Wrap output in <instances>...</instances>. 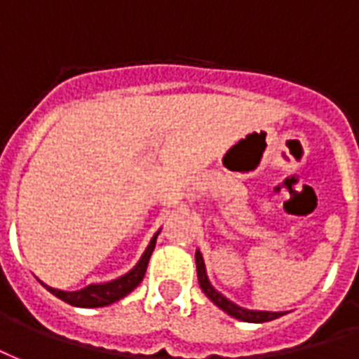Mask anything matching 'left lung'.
I'll return each mask as SVG.
<instances>
[{
	"label": "left lung",
	"mask_w": 359,
	"mask_h": 359,
	"mask_svg": "<svg viewBox=\"0 0 359 359\" xmlns=\"http://www.w3.org/2000/svg\"><path fill=\"white\" fill-rule=\"evenodd\" d=\"M195 262H197L198 285H201L203 292L210 298L214 304L218 306L219 310H224L226 313H229L231 318L247 321V323H264V321H271V319H277L283 316V312H260V310H247V308H241V306L233 304L231 300H227L222 292H218V290L210 285L208 276H206L205 260H203V255H201L198 250L195 252Z\"/></svg>",
	"instance_id": "1"
}]
</instances>
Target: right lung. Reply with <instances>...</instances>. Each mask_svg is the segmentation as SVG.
<instances>
[{
    "instance_id": "add662e5",
    "label": "right lung",
    "mask_w": 359,
    "mask_h": 359,
    "mask_svg": "<svg viewBox=\"0 0 359 359\" xmlns=\"http://www.w3.org/2000/svg\"><path fill=\"white\" fill-rule=\"evenodd\" d=\"M156 237H158V231L154 233V237L149 243V247L145 248V252L140 258V262L135 264L126 276L114 279V281H109V283H97V285H88L80 290H72V292H67V290L53 289V287H47L46 289L55 294L57 298H61L65 302H69L72 306H80V308H101V306H109L112 302H116L120 298H124L126 294H130L137 285L143 281L145 277V271H147L149 258L153 255L154 243H156Z\"/></svg>"
}]
</instances>
